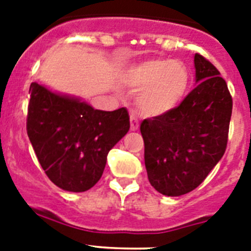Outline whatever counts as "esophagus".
<instances>
[{
	"label": "esophagus",
	"instance_id": "1",
	"mask_svg": "<svg viewBox=\"0 0 251 251\" xmlns=\"http://www.w3.org/2000/svg\"><path fill=\"white\" fill-rule=\"evenodd\" d=\"M139 128V121L136 117V114H130V129L137 130Z\"/></svg>",
	"mask_w": 251,
	"mask_h": 251
}]
</instances>
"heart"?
I'll list each match as a JSON object with an SVG mask.
<instances>
[{
  "label": "heart",
  "mask_w": 251,
  "mask_h": 251,
  "mask_svg": "<svg viewBox=\"0 0 251 251\" xmlns=\"http://www.w3.org/2000/svg\"><path fill=\"white\" fill-rule=\"evenodd\" d=\"M126 81L141 88L137 105L151 117L162 115L176 108L185 97L190 73L185 64L168 59H150L134 64L124 74Z\"/></svg>",
  "instance_id": "obj_1"
}]
</instances>
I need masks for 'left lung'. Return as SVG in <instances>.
Wrapping results in <instances>:
<instances>
[{
  "instance_id": "8db88e82",
  "label": "left lung",
  "mask_w": 251,
  "mask_h": 251,
  "mask_svg": "<svg viewBox=\"0 0 251 251\" xmlns=\"http://www.w3.org/2000/svg\"><path fill=\"white\" fill-rule=\"evenodd\" d=\"M196 86L170 112L141 123L151 185L166 196L192 191L224 156L232 98L227 84L202 55H195Z\"/></svg>"
}]
</instances>
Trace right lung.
<instances>
[{
	"mask_svg": "<svg viewBox=\"0 0 251 251\" xmlns=\"http://www.w3.org/2000/svg\"><path fill=\"white\" fill-rule=\"evenodd\" d=\"M26 130L46 176L65 191L84 192L100 179L106 156L129 130L126 108L113 112L30 85Z\"/></svg>",
	"mask_w": 251,
	"mask_h": 251,
	"instance_id": "1",
	"label": "right lung"
}]
</instances>
